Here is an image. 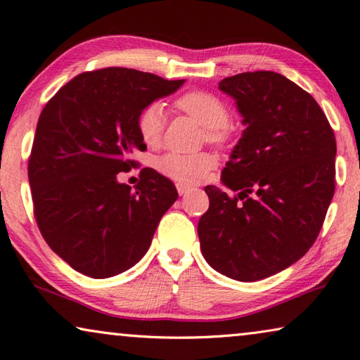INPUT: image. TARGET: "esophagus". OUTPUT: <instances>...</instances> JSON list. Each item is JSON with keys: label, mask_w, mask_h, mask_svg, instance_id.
<instances>
[{"label": "esophagus", "mask_w": 360, "mask_h": 360, "mask_svg": "<svg viewBox=\"0 0 360 360\" xmlns=\"http://www.w3.org/2000/svg\"><path fill=\"white\" fill-rule=\"evenodd\" d=\"M176 188H178V193L182 196V195H186V193H188L190 190H192V187H188V186H184V184H176Z\"/></svg>", "instance_id": "1"}]
</instances>
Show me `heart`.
Masks as SVG:
<instances>
[{"instance_id": "obj_1", "label": "heart", "mask_w": 360, "mask_h": 360, "mask_svg": "<svg viewBox=\"0 0 360 360\" xmlns=\"http://www.w3.org/2000/svg\"><path fill=\"white\" fill-rule=\"evenodd\" d=\"M174 106L205 128V139L210 143L223 147L232 139V128L229 127L231 110L218 96L209 91H190L176 98ZM165 124V110L159 102L145 106L136 119L137 133L148 147H158L162 141ZM155 167L159 173L181 184H198L215 168V158L207 151H168L155 160Z\"/></svg>"}]
</instances>
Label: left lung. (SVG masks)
Segmentation results:
<instances>
[{
	"mask_svg": "<svg viewBox=\"0 0 360 360\" xmlns=\"http://www.w3.org/2000/svg\"><path fill=\"white\" fill-rule=\"evenodd\" d=\"M218 86L248 125L221 174L240 193L205 187L210 204L198 235L213 269L257 281L286 269L317 240L335 188V137L314 97L285 75L243 72Z\"/></svg>",
	"mask_w": 360,
	"mask_h": 360,
	"instance_id": "obj_1",
	"label": "left lung"
}]
</instances>
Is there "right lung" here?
I'll use <instances>...</instances> for the list:
<instances>
[{"label": "right lung", "instance_id": "add662e5", "mask_svg": "<svg viewBox=\"0 0 360 360\" xmlns=\"http://www.w3.org/2000/svg\"><path fill=\"white\" fill-rule=\"evenodd\" d=\"M182 83L103 68L79 74L43 108L27 164L34 215L44 241L77 272L108 278L134 266L178 200L173 182L153 168L141 172L136 190L117 174L147 148L137 114Z\"/></svg>", "mask_w": 360, "mask_h": 360}]
</instances>
